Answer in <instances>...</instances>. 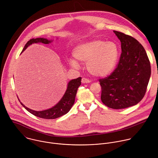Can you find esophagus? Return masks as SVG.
Returning a JSON list of instances; mask_svg holds the SVG:
<instances>
[{
    "label": "esophagus",
    "instance_id": "esophagus-1",
    "mask_svg": "<svg viewBox=\"0 0 158 158\" xmlns=\"http://www.w3.org/2000/svg\"><path fill=\"white\" fill-rule=\"evenodd\" d=\"M81 82L83 83H90V80L87 78H83L81 79Z\"/></svg>",
    "mask_w": 158,
    "mask_h": 158
}]
</instances>
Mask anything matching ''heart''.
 I'll list each match as a JSON object with an SVG mask.
<instances>
[{
	"instance_id": "b5f03b06",
	"label": "heart",
	"mask_w": 158,
	"mask_h": 158,
	"mask_svg": "<svg viewBox=\"0 0 158 158\" xmlns=\"http://www.w3.org/2000/svg\"><path fill=\"white\" fill-rule=\"evenodd\" d=\"M119 48L113 41L106 42L101 39H94L77 46L73 51L75 58L80 61L86 62L88 72L95 77H105L114 70L119 57ZM70 64L78 68V63L70 59Z\"/></svg>"
}]
</instances>
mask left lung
Segmentation results:
<instances>
[{"label":"left lung","instance_id":"8db88e82","mask_svg":"<svg viewBox=\"0 0 158 158\" xmlns=\"http://www.w3.org/2000/svg\"><path fill=\"white\" fill-rule=\"evenodd\" d=\"M121 45V54L115 70L99 80L101 100L113 109L127 108L144 97L151 77V65L142 45L135 38L114 30Z\"/></svg>","mask_w":158,"mask_h":158}]
</instances>
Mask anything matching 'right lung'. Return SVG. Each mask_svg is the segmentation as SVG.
<instances>
[{
  "label": "right lung",
  "instance_id": "obj_1",
  "mask_svg": "<svg viewBox=\"0 0 158 158\" xmlns=\"http://www.w3.org/2000/svg\"><path fill=\"white\" fill-rule=\"evenodd\" d=\"M51 42V40H48L44 38H37V39H31L25 44L22 52H23L29 45L32 44L36 43H42L45 44H48ZM81 78L78 77L77 79L72 80L69 81L67 86V89L63 96L60 102L55 105L53 107L40 111H34L30 110L23 105L21 102V105L30 113L35 115V116L44 118V119H55L59 118L63 115L67 114L72 107L75 102V99L77 94V89L78 87L81 85Z\"/></svg>",
  "mask_w": 158,
  "mask_h": 158
}]
</instances>
